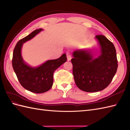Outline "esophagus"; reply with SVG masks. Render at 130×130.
Instances as JSON below:
<instances>
[{"label":"esophagus","instance_id":"1","mask_svg":"<svg viewBox=\"0 0 130 130\" xmlns=\"http://www.w3.org/2000/svg\"><path fill=\"white\" fill-rule=\"evenodd\" d=\"M67 60L70 61L72 58V56L70 55V54L69 53H67Z\"/></svg>","mask_w":130,"mask_h":130}]
</instances>
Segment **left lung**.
Returning a JSON list of instances; mask_svg holds the SVG:
<instances>
[{"label":"left lung","instance_id":"1","mask_svg":"<svg viewBox=\"0 0 130 130\" xmlns=\"http://www.w3.org/2000/svg\"><path fill=\"white\" fill-rule=\"evenodd\" d=\"M95 38L100 46V55L93 58L91 51L73 52V74L77 87L87 92H96L106 88L117 72L118 60L113 43L104 35Z\"/></svg>","mask_w":130,"mask_h":130}]
</instances>
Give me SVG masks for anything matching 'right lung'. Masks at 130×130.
I'll use <instances>...</instances> for the list:
<instances>
[{
    "label": "right lung",
    "instance_id": "1",
    "mask_svg": "<svg viewBox=\"0 0 130 130\" xmlns=\"http://www.w3.org/2000/svg\"><path fill=\"white\" fill-rule=\"evenodd\" d=\"M42 30V29H37L19 40L14 47L12 60L13 70L21 85L26 90L35 93H43L51 89L55 70L67 60L66 55L63 54L58 58L47 61L36 68L25 63L21 55L23 43L34 37Z\"/></svg>",
    "mask_w": 130,
    "mask_h": 130
}]
</instances>
